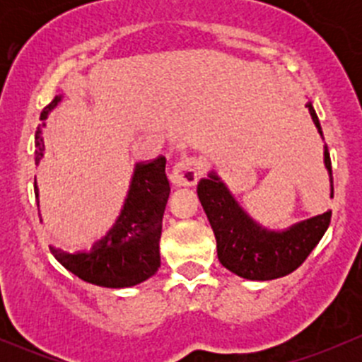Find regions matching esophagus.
<instances>
[{
    "mask_svg": "<svg viewBox=\"0 0 362 362\" xmlns=\"http://www.w3.org/2000/svg\"><path fill=\"white\" fill-rule=\"evenodd\" d=\"M202 171L203 168L199 159L185 158L180 163L175 164L173 171H171V182L178 187H191V185L198 184Z\"/></svg>",
    "mask_w": 362,
    "mask_h": 362,
    "instance_id": "34e87169",
    "label": "esophagus"
}]
</instances>
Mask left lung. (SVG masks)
<instances>
[{
	"label": "left lung",
	"mask_w": 362,
	"mask_h": 362,
	"mask_svg": "<svg viewBox=\"0 0 362 362\" xmlns=\"http://www.w3.org/2000/svg\"><path fill=\"white\" fill-rule=\"evenodd\" d=\"M306 108L322 136L312 101L306 103ZM324 166L329 173L333 198V171L327 145H324ZM198 198L217 240L218 261L229 272L247 280H273L293 273L315 249L331 222V211H326L280 231L262 228L240 206L214 170L199 180Z\"/></svg>",
	"instance_id": "obj_1"
}]
</instances>
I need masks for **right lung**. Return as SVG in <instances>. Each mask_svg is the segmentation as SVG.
I'll use <instances>...</instances> for the list:
<instances>
[{"instance_id": "obj_1", "label": "right lung", "mask_w": 362, "mask_h": 362, "mask_svg": "<svg viewBox=\"0 0 362 362\" xmlns=\"http://www.w3.org/2000/svg\"><path fill=\"white\" fill-rule=\"evenodd\" d=\"M61 101L63 94L54 98L43 108L40 120L43 122ZM43 126L45 122L40 124L35 136L36 164L45 151L42 138ZM170 191L166 158L159 156L154 160L136 163L122 210L107 235L89 250L64 252L50 247V252L68 272L94 286L124 289L145 282L160 266L159 240ZM35 194L38 198L36 182Z\"/></svg>"}]
</instances>
